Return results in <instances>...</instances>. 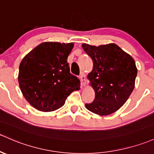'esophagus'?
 Instances as JSON below:
<instances>
[{
	"mask_svg": "<svg viewBox=\"0 0 154 154\" xmlns=\"http://www.w3.org/2000/svg\"><path fill=\"white\" fill-rule=\"evenodd\" d=\"M79 79H80L81 80V84H82V86H85L86 84V78H85V75L83 73V72H82V73L80 74V75H79Z\"/></svg>",
	"mask_w": 154,
	"mask_h": 154,
	"instance_id": "esophagus-1",
	"label": "esophagus"
}]
</instances>
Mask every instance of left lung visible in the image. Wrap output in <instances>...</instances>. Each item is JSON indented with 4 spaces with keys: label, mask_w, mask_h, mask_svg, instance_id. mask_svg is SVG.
<instances>
[{
    "label": "left lung",
    "mask_w": 154,
    "mask_h": 154,
    "mask_svg": "<svg viewBox=\"0 0 154 154\" xmlns=\"http://www.w3.org/2000/svg\"><path fill=\"white\" fill-rule=\"evenodd\" d=\"M82 48L93 61V69L87 78L95 92L94 100L86 103V108L101 116L114 113L134 88L137 74L134 60L114 43L97 47L84 43Z\"/></svg>",
    "instance_id": "8db88e82"
}]
</instances>
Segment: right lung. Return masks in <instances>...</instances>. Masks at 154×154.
<instances>
[{
    "mask_svg": "<svg viewBox=\"0 0 154 154\" xmlns=\"http://www.w3.org/2000/svg\"><path fill=\"white\" fill-rule=\"evenodd\" d=\"M74 45L46 42L39 44L21 61L18 82L28 102L42 112L62 107L80 81L70 72L67 57Z\"/></svg>",
    "mask_w": 154,
    "mask_h": 154,
    "instance_id": "add662e5",
    "label": "right lung"
}]
</instances>
